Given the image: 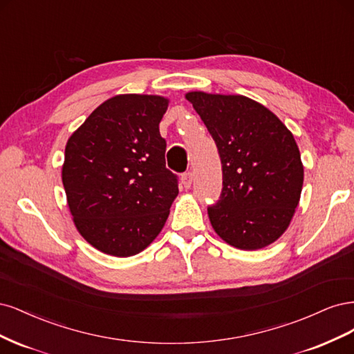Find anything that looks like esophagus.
I'll return each instance as SVG.
<instances>
[{"mask_svg": "<svg viewBox=\"0 0 354 354\" xmlns=\"http://www.w3.org/2000/svg\"><path fill=\"white\" fill-rule=\"evenodd\" d=\"M180 180H182V185H184L185 189L191 188V184H192V172H185L184 175H182Z\"/></svg>", "mask_w": 354, "mask_h": 354, "instance_id": "1", "label": "esophagus"}]
</instances>
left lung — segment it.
<instances>
[{"mask_svg": "<svg viewBox=\"0 0 354 354\" xmlns=\"http://www.w3.org/2000/svg\"><path fill=\"white\" fill-rule=\"evenodd\" d=\"M185 98L218 147L223 188L207 209L223 241L241 250L263 248L287 230L299 206L304 170L287 127L244 95L192 91Z\"/></svg>", "mask_w": 354, "mask_h": 354, "instance_id": "1", "label": "left lung"}]
</instances>
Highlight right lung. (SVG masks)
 <instances>
[{
  "label": "right lung",
  "instance_id": "1",
  "mask_svg": "<svg viewBox=\"0 0 354 354\" xmlns=\"http://www.w3.org/2000/svg\"><path fill=\"white\" fill-rule=\"evenodd\" d=\"M167 106L160 95L111 97L66 144L67 204L79 234L102 253L138 254L166 223L179 192L158 131Z\"/></svg>",
  "mask_w": 354,
  "mask_h": 354
}]
</instances>
